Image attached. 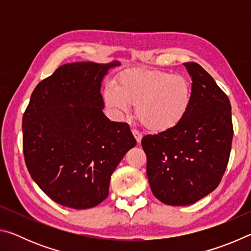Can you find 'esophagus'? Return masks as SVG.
I'll use <instances>...</instances> for the list:
<instances>
[{"instance_id": "1", "label": "esophagus", "mask_w": 251, "mask_h": 251, "mask_svg": "<svg viewBox=\"0 0 251 251\" xmlns=\"http://www.w3.org/2000/svg\"><path fill=\"white\" fill-rule=\"evenodd\" d=\"M131 133H133V135H134V137L136 138V142H137L138 144L141 143V141H142V138H143V135L139 133L138 130H136V129H133L131 130Z\"/></svg>"}]
</instances>
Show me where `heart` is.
Instances as JSON below:
<instances>
[{
	"label": "heart",
	"mask_w": 251,
	"mask_h": 251,
	"mask_svg": "<svg viewBox=\"0 0 251 251\" xmlns=\"http://www.w3.org/2000/svg\"><path fill=\"white\" fill-rule=\"evenodd\" d=\"M193 87L188 78L164 71L131 70L121 74L116 86L107 85L104 101L114 115L127 114L136 105V116L156 133L175 128L188 113Z\"/></svg>",
	"instance_id": "b5f03b06"
}]
</instances>
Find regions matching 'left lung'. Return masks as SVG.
Segmentation results:
<instances>
[{"mask_svg": "<svg viewBox=\"0 0 251 251\" xmlns=\"http://www.w3.org/2000/svg\"><path fill=\"white\" fill-rule=\"evenodd\" d=\"M184 65L193 80L188 113L175 128L142 139L151 192L171 206L192 205L217 188L233 136L228 96L197 63Z\"/></svg>", "mask_w": 251, "mask_h": 251, "instance_id": "8db88e82", "label": "left lung"}]
</instances>
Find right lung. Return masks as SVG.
<instances>
[{"instance_id": "1", "label": "right lung", "mask_w": 251, "mask_h": 251, "mask_svg": "<svg viewBox=\"0 0 251 251\" xmlns=\"http://www.w3.org/2000/svg\"><path fill=\"white\" fill-rule=\"evenodd\" d=\"M120 62L65 64L37 84L23 115V152L37 186L62 206L95 207L136 145L126 123L104 115L100 85Z\"/></svg>"}]
</instances>
